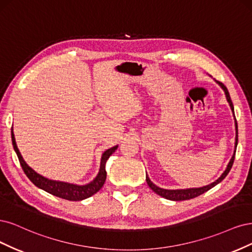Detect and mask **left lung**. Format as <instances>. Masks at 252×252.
Instances as JSON below:
<instances>
[{
  "label": "left lung",
  "mask_w": 252,
  "mask_h": 252,
  "mask_svg": "<svg viewBox=\"0 0 252 252\" xmlns=\"http://www.w3.org/2000/svg\"><path fill=\"white\" fill-rule=\"evenodd\" d=\"M218 84L221 86V88L224 90L225 92V95H226V99L227 101H228L229 105H230V109L233 113L234 115V110H233V104H232V101L230 99V95H229V92L228 90H227V88L220 82H218ZM235 119V117H234ZM235 143H234V153L233 155L229 161L228 165H227L226 169L224 170V173L221 175V177L219 178L218 180H216L215 182H213L212 184L209 185H206V186H203V188H198V189H161V188H158L157 185L154 184L151 180L148 175H145V180H147V183L149 184L150 189L155 191L157 194H159V196L163 197L167 200H172V201H183V200H189V199H192V198H196L198 196H200V194L206 192L207 190H209L210 189H213L214 186H216L217 184L220 183L224 178L228 175V173L230 172V169L232 167V164H233V161H234V156H235V151H237V145H238V124H237V120H235Z\"/></svg>",
  "instance_id": "1"
}]
</instances>
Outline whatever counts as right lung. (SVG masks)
Here are the masks:
<instances>
[{
  "label": "right lung",
  "instance_id": "1",
  "mask_svg": "<svg viewBox=\"0 0 252 252\" xmlns=\"http://www.w3.org/2000/svg\"><path fill=\"white\" fill-rule=\"evenodd\" d=\"M11 139H12V145L13 149L17 153L18 158L20 160V163L22 165V168L24 173L29 178V180L33 183L38 189H43L47 192H49L53 196H56L62 199H66L69 201H82L89 197L93 196L94 193L98 191L105 182V178H107V172H105V162L109 159V157L114 153L118 145H115L109 150L105 151L100 160V167L99 172L95 177V179L91 181L90 183L85 184V185H77V184H71L67 182H62V181H56V180H50L48 178L43 177L42 175L37 174L35 170L32 169L26 162L23 159L21 153L17 147V142H15L14 134L11 127Z\"/></svg>",
  "mask_w": 252,
  "mask_h": 252
}]
</instances>
